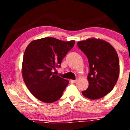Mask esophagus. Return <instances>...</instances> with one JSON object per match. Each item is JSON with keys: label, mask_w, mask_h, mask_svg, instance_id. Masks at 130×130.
<instances>
[{"label": "esophagus", "mask_w": 130, "mask_h": 130, "mask_svg": "<svg viewBox=\"0 0 130 130\" xmlns=\"http://www.w3.org/2000/svg\"><path fill=\"white\" fill-rule=\"evenodd\" d=\"M71 81H72L73 83H75L77 81V79H75V80H71Z\"/></svg>", "instance_id": "esophagus-1"}]
</instances>
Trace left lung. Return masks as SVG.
I'll use <instances>...</instances> for the list:
<instances>
[{
  "instance_id": "8db88e82",
  "label": "left lung",
  "mask_w": 130,
  "mask_h": 130,
  "mask_svg": "<svg viewBox=\"0 0 130 130\" xmlns=\"http://www.w3.org/2000/svg\"><path fill=\"white\" fill-rule=\"evenodd\" d=\"M77 46L87 56L90 68L87 77L89 85L83 95L92 100L104 97L114 88L119 76V59L115 49L105 41L95 38L79 42Z\"/></svg>"
}]
</instances>
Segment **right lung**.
<instances>
[{
  "instance_id": "1",
  "label": "right lung",
  "mask_w": 130,
  "mask_h": 130,
  "mask_svg": "<svg viewBox=\"0 0 130 130\" xmlns=\"http://www.w3.org/2000/svg\"><path fill=\"white\" fill-rule=\"evenodd\" d=\"M75 41L47 37L34 40L26 48L22 75L26 87L37 99L53 103L61 98L68 81L52 72L72 49Z\"/></svg>"
}]
</instances>
